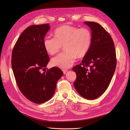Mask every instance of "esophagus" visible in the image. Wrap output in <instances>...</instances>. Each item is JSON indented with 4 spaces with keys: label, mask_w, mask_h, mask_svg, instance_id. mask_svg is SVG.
<instances>
[{
    "label": "esophagus",
    "mask_w": 130,
    "mask_h": 130,
    "mask_svg": "<svg viewBox=\"0 0 130 130\" xmlns=\"http://www.w3.org/2000/svg\"><path fill=\"white\" fill-rule=\"evenodd\" d=\"M62 71H63V73L65 74L67 73V70H66V69H62Z\"/></svg>",
    "instance_id": "34e87169"
}]
</instances>
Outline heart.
Wrapping results in <instances>:
<instances>
[{"label": "heart", "instance_id": "b5f03b06", "mask_svg": "<svg viewBox=\"0 0 130 130\" xmlns=\"http://www.w3.org/2000/svg\"><path fill=\"white\" fill-rule=\"evenodd\" d=\"M54 38L45 37L43 46L50 55L57 54L64 46L66 52L52 59L51 63L61 68H69L76 58L84 57L90 49L92 35L86 27L63 25L58 27L54 32Z\"/></svg>", "mask_w": 130, "mask_h": 130}]
</instances>
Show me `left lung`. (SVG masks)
<instances>
[{"instance_id": "8db88e82", "label": "left lung", "mask_w": 130, "mask_h": 130, "mask_svg": "<svg viewBox=\"0 0 130 130\" xmlns=\"http://www.w3.org/2000/svg\"><path fill=\"white\" fill-rule=\"evenodd\" d=\"M92 30L90 49L82 63L74 66L76 78L74 86L85 99L93 100L107 89L115 72L116 53L111 35L95 22H85Z\"/></svg>"}]
</instances>
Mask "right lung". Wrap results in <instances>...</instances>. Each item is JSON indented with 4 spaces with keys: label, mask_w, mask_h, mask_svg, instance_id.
Wrapping results in <instances>:
<instances>
[{
    "label": "right lung",
    "mask_w": 130,
    "mask_h": 130,
    "mask_svg": "<svg viewBox=\"0 0 130 130\" xmlns=\"http://www.w3.org/2000/svg\"><path fill=\"white\" fill-rule=\"evenodd\" d=\"M49 29V24L27 27L18 38L12 53V68L18 87L27 99L36 104L52 98L57 82L63 74L56 67L45 69L50 58L43 40ZM42 70L45 72L42 73Z\"/></svg>",
    "instance_id": "add662e5"
}]
</instances>
